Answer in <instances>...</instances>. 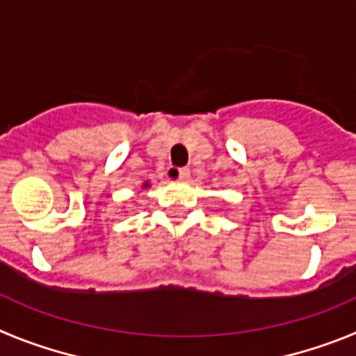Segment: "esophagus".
Returning <instances> with one entry per match:
<instances>
[{
	"mask_svg": "<svg viewBox=\"0 0 356 356\" xmlns=\"http://www.w3.org/2000/svg\"><path fill=\"white\" fill-rule=\"evenodd\" d=\"M168 174H170V177H177V179H181V181H186V179L190 177V168H177V170H174V168H172Z\"/></svg>",
	"mask_w": 356,
	"mask_h": 356,
	"instance_id": "obj_1",
	"label": "esophagus"
}]
</instances>
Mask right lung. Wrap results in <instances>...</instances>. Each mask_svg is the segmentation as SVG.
I'll return each instance as SVG.
<instances>
[{
  "mask_svg": "<svg viewBox=\"0 0 356 356\" xmlns=\"http://www.w3.org/2000/svg\"><path fill=\"white\" fill-rule=\"evenodd\" d=\"M143 188H149V182H145V184H143Z\"/></svg>",
  "mask_w": 356,
  "mask_h": 356,
  "instance_id": "right-lung-1",
  "label": "right lung"
}]
</instances>
